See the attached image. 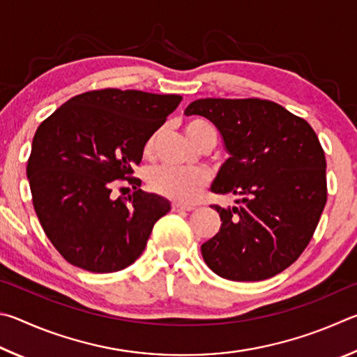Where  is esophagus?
Returning a JSON list of instances; mask_svg holds the SVG:
<instances>
[{"label": "esophagus", "mask_w": 357, "mask_h": 357, "mask_svg": "<svg viewBox=\"0 0 357 357\" xmlns=\"http://www.w3.org/2000/svg\"><path fill=\"white\" fill-rule=\"evenodd\" d=\"M192 208H195V205L180 204V202H174V204H172V210H174V211H191Z\"/></svg>", "instance_id": "obj_1"}]
</instances>
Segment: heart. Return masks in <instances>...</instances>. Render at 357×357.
<instances>
[{
  "label": "heart",
  "mask_w": 357,
  "mask_h": 357,
  "mask_svg": "<svg viewBox=\"0 0 357 357\" xmlns=\"http://www.w3.org/2000/svg\"><path fill=\"white\" fill-rule=\"evenodd\" d=\"M190 139L202 149H211L218 141V130L205 119H191L185 125ZM156 136L146 142V153H152ZM210 182V175L204 169H178L172 166H155L147 172L149 188L160 196L177 202H195Z\"/></svg>",
  "instance_id": "b5f03b06"
}]
</instances>
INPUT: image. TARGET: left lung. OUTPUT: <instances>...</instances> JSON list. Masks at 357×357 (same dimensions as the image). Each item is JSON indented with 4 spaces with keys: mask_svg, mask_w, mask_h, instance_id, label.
Segmentation results:
<instances>
[{
    "mask_svg": "<svg viewBox=\"0 0 357 357\" xmlns=\"http://www.w3.org/2000/svg\"><path fill=\"white\" fill-rule=\"evenodd\" d=\"M185 114L207 117L230 153L211 191L238 207L211 205L221 229L201 246L205 264L229 280L270 279L307 248L328 201L326 158L314 128L270 100L201 98Z\"/></svg>",
    "mask_w": 357,
    "mask_h": 357,
    "instance_id": "obj_1",
    "label": "left lung"
}]
</instances>
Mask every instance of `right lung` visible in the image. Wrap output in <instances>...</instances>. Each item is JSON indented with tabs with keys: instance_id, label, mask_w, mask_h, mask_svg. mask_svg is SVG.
<instances>
[{
	"instance_id": "add662e5",
	"label": "right lung",
	"mask_w": 357,
	"mask_h": 357,
	"mask_svg": "<svg viewBox=\"0 0 357 357\" xmlns=\"http://www.w3.org/2000/svg\"><path fill=\"white\" fill-rule=\"evenodd\" d=\"M180 102V96L142 91H89L39 125L26 166L33 205L43 232L68 264L114 273L146 249L171 204L137 188L133 166ZM116 179H127L134 195L114 198Z\"/></svg>"
}]
</instances>
